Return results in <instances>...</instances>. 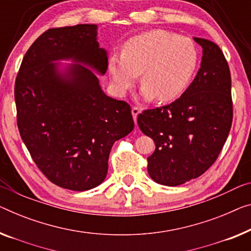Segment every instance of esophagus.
<instances>
[{
    "label": "esophagus",
    "mask_w": 251,
    "mask_h": 251,
    "mask_svg": "<svg viewBox=\"0 0 251 251\" xmlns=\"http://www.w3.org/2000/svg\"><path fill=\"white\" fill-rule=\"evenodd\" d=\"M140 108H137V107H133L132 108V115H133V118H134V122H135V124H136V119H137V116H138V114H140Z\"/></svg>",
    "instance_id": "1"
}]
</instances>
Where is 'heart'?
<instances>
[{
	"mask_svg": "<svg viewBox=\"0 0 251 251\" xmlns=\"http://www.w3.org/2000/svg\"><path fill=\"white\" fill-rule=\"evenodd\" d=\"M198 62V50L188 37L151 30L127 40L122 55H111L108 73L117 96L132 89L142 74L143 99L171 102L188 89Z\"/></svg>",
	"mask_w": 251,
	"mask_h": 251,
	"instance_id": "b5f03b06",
	"label": "heart"
}]
</instances>
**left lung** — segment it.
<instances>
[{
    "label": "left lung",
    "instance_id": "8db88e82",
    "mask_svg": "<svg viewBox=\"0 0 251 251\" xmlns=\"http://www.w3.org/2000/svg\"><path fill=\"white\" fill-rule=\"evenodd\" d=\"M194 40L203 48V56L188 89L173 103L137 116L140 129L155 144L148 173L164 186L182 185L203 175L218 159L232 125L226 59L211 40Z\"/></svg>",
    "mask_w": 251,
    "mask_h": 251
}]
</instances>
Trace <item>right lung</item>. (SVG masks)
Listing matches in <instances>:
<instances>
[{
	"label": "right lung",
	"mask_w": 251,
	"mask_h": 251,
	"mask_svg": "<svg viewBox=\"0 0 251 251\" xmlns=\"http://www.w3.org/2000/svg\"><path fill=\"white\" fill-rule=\"evenodd\" d=\"M107 69L97 25L47 30L22 59L14 87L19 132L37 167L62 188L101 184L113 144L134 128L129 104L100 87L95 73Z\"/></svg>",
	"instance_id": "1"
}]
</instances>
